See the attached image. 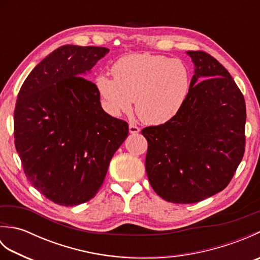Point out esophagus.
Segmentation results:
<instances>
[{
	"instance_id": "34e87169",
	"label": "esophagus",
	"mask_w": 260,
	"mask_h": 260,
	"mask_svg": "<svg viewBox=\"0 0 260 260\" xmlns=\"http://www.w3.org/2000/svg\"><path fill=\"white\" fill-rule=\"evenodd\" d=\"M128 128H129V133L131 134H137V133H140V131H141L140 127L136 126L135 124H129Z\"/></svg>"
}]
</instances>
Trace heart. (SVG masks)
<instances>
[{
    "label": "heart",
    "instance_id": "heart-1",
    "mask_svg": "<svg viewBox=\"0 0 260 260\" xmlns=\"http://www.w3.org/2000/svg\"><path fill=\"white\" fill-rule=\"evenodd\" d=\"M112 74L97 76L95 84L103 108L114 117L129 113L136 99V112L146 124H164L178 115L190 91L187 66L162 54H126L112 66Z\"/></svg>",
    "mask_w": 260,
    "mask_h": 260
}]
</instances>
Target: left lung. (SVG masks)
Instances as JSON below:
<instances>
[{
  "label": "left lung",
  "mask_w": 260,
  "mask_h": 260,
  "mask_svg": "<svg viewBox=\"0 0 260 260\" xmlns=\"http://www.w3.org/2000/svg\"><path fill=\"white\" fill-rule=\"evenodd\" d=\"M194 75L174 118L142 131L145 169L157 194L194 203L222 191L245 153V98L228 70L209 53L186 51Z\"/></svg>",
  "instance_id": "8db88e82"
}]
</instances>
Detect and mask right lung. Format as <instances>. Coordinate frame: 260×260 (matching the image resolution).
Wrapping results in <instances>:
<instances>
[{
  "mask_svg": "<svg viewBox=\"0 0 260 260\" xmlns=\"http://www.w3.org/2000/svg\"><path fill=\"white\" fill-rule=\"evenodd\" d=\"M109 49L60 47L26 77L14 109V143L26 179L52 202L74 207L96 196L128 124L103 109L85 77Z\"/></svg>",
  "mask_w": 260,
  "mask_h": 260,
  "instance_id": "right-lung-1",
  "label": "right lung"
}]
</instances>
